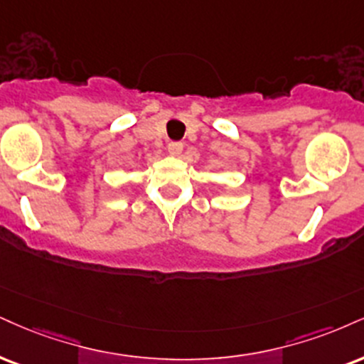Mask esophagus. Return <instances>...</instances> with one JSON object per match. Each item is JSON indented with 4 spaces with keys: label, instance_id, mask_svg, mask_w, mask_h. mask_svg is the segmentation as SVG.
Returning <instances> with one entry per match:
<instances>
[{
    "label": "esophagus",
    "instance_id": "1",
    "mask_svg": "<svg viewBox=\"0 0 364 364\" xmlns=\"http://www.w3.org/2000/svg\"><path fill=\"white\" fill-rule=\"evenodd\" d=\"M168 151H169V154H173V156L181 154L183 144L181 142H169L168 144Z\"/></svg>",
    "mask_w": 364,
    "mask_h": 364
}]
</instances>
